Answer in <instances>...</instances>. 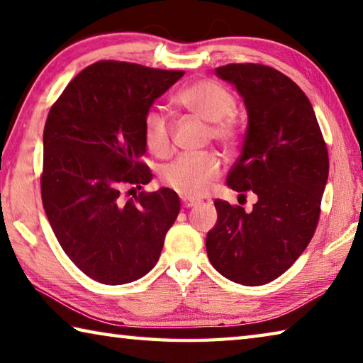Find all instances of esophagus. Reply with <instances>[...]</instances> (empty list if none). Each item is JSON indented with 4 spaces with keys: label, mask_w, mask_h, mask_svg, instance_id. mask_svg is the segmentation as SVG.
<instances>
[{
    "label": "esophagus",
    "mask_w": 363,
    "mask_h": 363,
    "mask_svg": "<svg viewBox=\"0 0 363 363\" xmlns=\"http://www.w3.org/2000/svg\"><path fill=\"white\" fill-rule=\"evenodd\" d=\"M201 201L196 200V198H189V196H184L182 198V204L184 208H194V206H198Z\"/></svg>",
    "instance_id": "34e87169"
}]
</instances>
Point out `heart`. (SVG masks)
I'll use <instances>...</instances> for the list:
<instances>
[{"label":"heart","instance_id":"1","mask_svg":"<svg viewBox=\"0 0 363 363\" xmlns=\"http://www.w3.org/2000/svg\"><path fill=\"white\" fill-rule=\"evenodd\" d=\"M174 104L195 118L209 123L211 137L225 145H233L239 135V127L233 119L236 99L222 83L198 80L181 89L174 96ZM143 135L146 147L157 157H165L172 151V123L157 110L145 116ZM220 160L214 154L181 155L162 172V181L177 194L200 196L209 190L220 174Z\"/></svg>","mask_w":363,"mask_h":363}]
</instances>
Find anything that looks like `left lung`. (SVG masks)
Masks as SVG:
<instances>
[{"mask_svg":"<svg viewBox=\"0 0 363 363\" xmlns=\"http://www.w3.org/2000/svg\"><path fill=\"white\" fill-rule=\"evenodd\" d=\"M217 77L236 86L248 116L242 152L226 177L252 190V212L216 200L206 238L211 264L245 286L275 280L313 238L329 176V154L308 97L285 74L262 64H228Z\"/></svg>","mask_w":363,"mask_h":363,"instance_id":"left-lung-1","label":"left lung"}]
</instances>
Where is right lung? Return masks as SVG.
<instances>
[{
    "instance_id": "add662e5",
    "label": "right lung",
    "mask_w": 363,
    "mask_h": 363,
    "mask_svg": "<svg viewBox=\"0 0 363 363\" xmlns=\"http://www.w3.org/2000/svg\"><path fill=\"white\" fill-rule=\"evenodd\" d=\"M182 75L99 61L67 84L48 113L40 177L45 214L70 261L104 285H124L151 271L179 214L172 189L130 200L123 189L140 190L152 179L141 162L145 116Z\"/></svg>"
}]
</instances>
